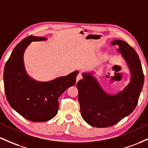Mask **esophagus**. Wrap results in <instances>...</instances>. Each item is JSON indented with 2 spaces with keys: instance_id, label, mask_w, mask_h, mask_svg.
<instances>
[{
  "instance_id": "34e87169",
  "label": "esophagus",
  "mask_w": 148,
  "mask_h": 148,
  "mask_svg": "<svg viewBox=\"0 0 148 148\" xmlns=\"http://www.w3.org/2000/svg\"><path fill=\"white\" fill-rule=\"evenodd\" d=\"M83 79L82 74V73H79V74H78V75H77V83L79 82V80H81V79Z\"/></svg>"
}]
</instances>
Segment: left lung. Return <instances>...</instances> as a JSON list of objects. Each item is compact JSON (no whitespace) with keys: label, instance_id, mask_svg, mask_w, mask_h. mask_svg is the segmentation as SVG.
Instances as JSON below:
<instances>
[{"label":"left lung","instance_id":"left-lung-1","mask_svg":"<svg viewBox=\"0 0 148 148\" xmlns=\"http://www.w3.org/2000/svg\"><path fill=\"white\" fill-rule=\"evenodd\" d=\"M126 60L132 79L127 87L116 95H108L90 74L77 83L81 114L84 121L97 128H106L117 124L136 108L144 84V74L139 57L126 42L114 40L111 43Z\"/></svg>","mask_w":148,"mask_h":148}]
</instances>
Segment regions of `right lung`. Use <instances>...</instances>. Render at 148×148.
Instances as JSON below:
<instances>
[{"label": "right lung", "instance_id": "obj_1", "mask_svg": "<svg viewBox=\"0 0 148 148\" xmlns=\"http://www.w3.org/2000/svg\"><path fill=\"white\" fill-rule=\"evenodd\" d=\"M45 40L43 37L30 36L16 45L6 62L3 73L4 89L10 105L25 119L34 122L53 119L59 108L58 99L68 88L76 83L79 71L48 82H36L24 70L23 54L32 41Z\"/></svg>", "mask_w": 148, "mask_h": 148}]
</instances>
